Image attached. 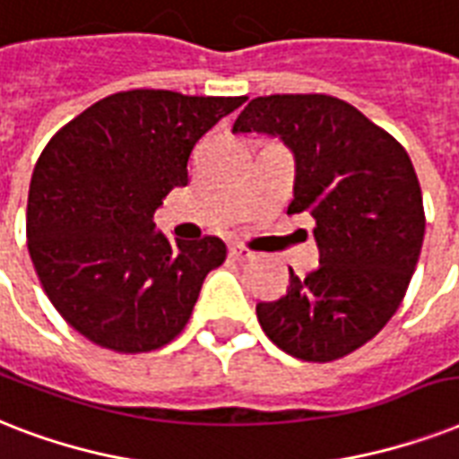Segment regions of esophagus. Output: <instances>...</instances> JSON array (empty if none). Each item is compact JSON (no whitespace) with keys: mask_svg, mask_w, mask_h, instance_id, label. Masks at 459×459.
Wrapping results in <instances>:
<instances>
[{"mask_svg":"<svg viewBox=\"0 0 459 459\" xmlns=\"http://www.w3.org/2000/svg\"><path fill=\"white\" fill-rule=\"evenodd\" d=\"M230 255H232L234 261H254L255 258L254 251L247 247H241V244H232V247H230Z\"/></svg>","mask_w":459,"mask_h":459,"instance_id":"obj_1","label":"esophagus"}]
</instances>
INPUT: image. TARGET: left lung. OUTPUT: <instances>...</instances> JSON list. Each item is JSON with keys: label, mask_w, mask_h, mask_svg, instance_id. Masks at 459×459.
I'll return each mask as SVG.
<instances>
[{"label": "left lung", "mask_w": 459, "mask_h": 459, "mask_svg": "<svg viewBox=\"0 0 459 459\" xmlns=\"http://www.w3.org/2000/svg\"><path fill=\"white\" fill-rule=\"evenodd\" d=\"M232 131L278 136L292 151L294 201L321 251L307 278L290 270L278 301L255 316L280 350L333 361L359 350L393 318L424 244V204L411 160L388 131L333 95H265Z\"/></svg>", "instance_id": "left-lung-1"}]
</instances>
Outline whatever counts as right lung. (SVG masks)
<instances>
[{"mask_svg":"<svg viewBox=\"0 0 459 459\" xmlns=\"http://www.w3.org/2000/svg\"><path fill=\"white\" fill-rule=\"evenodd\" d=\"M244 100L124 91L45 145L28 191V251L49 301L91 342L136 354L184 330L227 247L167 239L152 215L189 184L198 138Z\"/></svg>","mask_w":459,"mask_h":459,"instance_id":"obj_1","label":"right lung"}]
</instances>
